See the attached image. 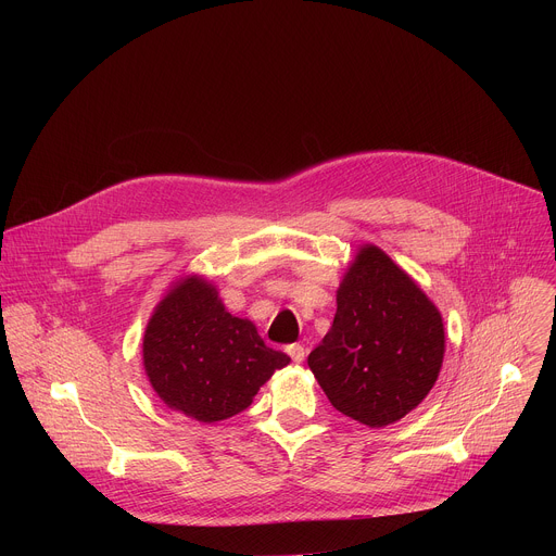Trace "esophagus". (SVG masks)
<instances>
[{
    "label": "esophagus",
    "instance_id": "34e87169",
    "mask_svg": "<svg viewBox=\"0 0 556 556\" xmlns=\"http://www.w3.org/2000/svg\"><path fill=\"white\" fill-rule=\"evenodd\" d=\"M286 352H288V356H290L294 363H301V361L305 358V348H303V345H299V343L288 345V348H286Z\"/></svg>",
    "mask_w": 556,
    "mask_h": 556
}]
</instances>
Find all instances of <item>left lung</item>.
Returning a JSON list of instances; mask_svg holds the SVG:
<instances>
[{
    "mask_svg": "<svg viewBox=\"0 0 556 556\" xmlns=\"http://www.w3.org/2000/svg\"><path fill=\"white\" fill-rule=\"evenodd\" d=\"M444 324L433 301L378 247L365 244L337 290V314L307 365L352 420L387 427L416 409L438 380Z\"/></svg>",
    "mask_w": 556,
    "mask_h": 556,
    "instance_id": "1",
    "label": "left lung"
}]
</instances>
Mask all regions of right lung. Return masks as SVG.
<instances>
[{"mask_svg": "<svg viewBox=\"0 0 556 556\" xmlns=\"http://www.w3.org/2000/svg\"><path fill=\"white\" fill-rule=\"evenodd\" d=\"M290 363L249 319L226 312L206 279H180L155 305L142 339L144 374L169 409L198 422L244 412L260 387Z\"/></svg>", "mask_w": 556, "mask_h": 556, "instance_id": "obj_1", "label": "right lung"}]
</instances>
